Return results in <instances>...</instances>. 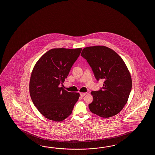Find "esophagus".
<instances>
[{
  "label": "esophagus",
  "mask_w": 155,
  "mask_h": 155,
  "mask_svg": "<svg viewBox=\"0 0 155 155\" xmlns=\"http://www.w3.org/2000/svg\"><path fill=\"white\" fill-rule=\"evenodd\" d=\"M80 96H81L83 97V96H84L85 95L86 93L85 92H80Z\"/></svg>",
  "instance_id": "esophagus-1"
}]
</instances>
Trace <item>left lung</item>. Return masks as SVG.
<instances>
[{"mask_svg":"<svg viewBox=\"0 0 155 155\" xmlns=\"http://www.w3.org/2000/svg\"><path fill=\"white\" fill-rule=\"evenodd\" d=\"M81 55L96 80H104L102 89L91 92L93 101L89 105L90 110L104 118L117 115L127 102L131 90V77L125 63L118 54L105 46L86 47Z\"/></svg>","mask_w":155,"mask_h":155,"instance_id":"left-lung-1","label":"left lung"}]
</instances>
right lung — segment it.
Segmentation results:
<instances>
[{
	"label": "right lung",
	"instance_id": "add662e5",
	"mask_svg": "<svg viewBox=\"0 0 155 155\" xmlns=\"http://www.w3.org/2000/svg\"><path fill=\"white\" fill-rule=\"evenodd\" d=\"M81 48L50 50L36 62L30 79L29 92L34 105L45 117L60 122L72 113L78 92L60 87L68 76Z\"/></svg>",
	"mask_w": 155,
	"mask_h": 155
}]
</instances>
